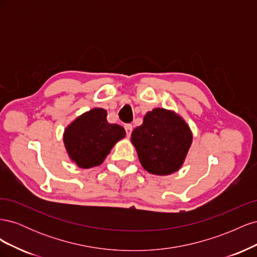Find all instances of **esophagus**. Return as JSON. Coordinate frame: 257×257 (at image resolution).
<instances>
[{
  "mask_svg": "<svg viewBox=\"0 0 257 257\" xmlns=\"http://www.w3.org/2000/svg\"><path fill=\"white\" fill-rule=\"evenodd\" d=\"M124 128H125V132H126V136L130 137L131 134H132V131H133V126L131 125V124H126L125 126H124Z\"/></svg>",
  "mask_w": 257,
  "mask_h": 257,
  "instance_id": "obj_1",
  "label": "esophagus"
}]
</instances>
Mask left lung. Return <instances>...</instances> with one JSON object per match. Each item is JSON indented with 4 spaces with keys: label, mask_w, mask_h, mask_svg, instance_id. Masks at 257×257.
I'll return each instance as SVG.
<instances>
[{
    "label": "left lung",
    "mask_w": 257,
    "mask_h": 257,
    "mask_svg": "<svg viewBox=\"0 0 257 257\" xmlns=\"http://www.w3.org/2000/svg\"><path fill=\"white\" fill-rule=\"evenodd\" d=\"M193 142V133L180 114L165 108L148 111L141 126L132 132L131 143L148 173L167 176L183 165Z\"/></svg>",
    "instance_id": "obj_1"
}]
</instances>
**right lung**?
<instances>
[{"mask_svg": "<svg viewBox=\"0 0 257 257\" xmlns=\"http://www.w3.org/2000/svg\"><path fill=\"white\" fill-rule=\"evenodd\" d=\"M107 111L93 108L65 127L63 143L69 160L79 168L99 166L114 145L125 138V130L107 121Z\"/></svg>", "mask_w": 257, "mask_h": 257, "instance_id": "add662e5", "label": "right lung"}]
</instances>
